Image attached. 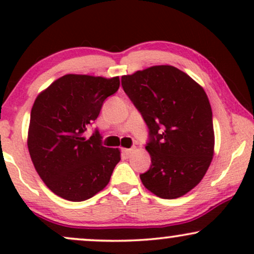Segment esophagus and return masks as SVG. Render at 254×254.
<instances>
[{
    "label": "esophagus",
    "mask_w": 254,
    "mask_h": 254,
    "mask_svg": "<svg viewBox=\"0 0 254 254\" xmlns=\"http://www.w3.org/2000/svg\"><path fill=\"white\" fill-rule=\"evenodd\" d=\"M133 150H135V148H130V149H123V153L127 156H129V155H131V154L133 153Z\"/></svg>",
    "instance_id": "1"
}]
</instances>
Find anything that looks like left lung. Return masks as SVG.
Masks as SVG:
<instances>
[{"mask_svg": "<svg viewBox=\"0 0 254 254\" xmlns=\"http://www.w3.org/2000/svg\"><path fill=\"white\" fill-rule=\"evenodd\" d=\"M122 86L149 129L147 190L164 199L196 188L214 156L211 106L203 87L172 65H154L122 76Z\"/></svg>", "mask_w": 254, "mask_h": 254, "instance_id": "left-lung-1", "label": "left lung"}]
</instances>
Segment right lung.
I'll list each match as a JSON object with an SVG mask.
<instances>
[{"mask_svg": "<svg viewBox=\"0 0 254 254\" xmlns=\"http://www.w3.org/2000/svg\"><path fill=\"white\" fill-rule=\"evenodd\" d=\"M119 84L118 76L66 74L34 100L28 151L37 173L57 196L82 202L109 184L121 150L101 145L98 131L90 138L84 132Z\"/></svg>", "mask_w": 254, "mask_h": 254, "instance_id": "1", "label": "right lung"}]
</instances>
